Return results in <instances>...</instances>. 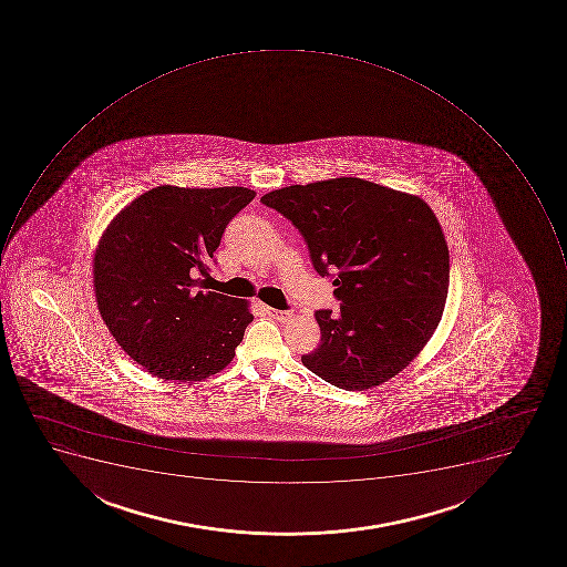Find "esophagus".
I'll return each mask as SVG.
<instances>
[{
  "instance_id": "34e87169",
  "label": "esophagus",
  "mask_w": 567,
  "mask_h": 567,
  "mask_svg": "<svg viewBox=\"0 0 567 567\" xmlns=\"http://www.w3.org/2000/svg\"><path fill=\"white\" fill-rule=\"evenodd\" d=\"M264 312L271 316L272 319H277L280 322L289 321L290 317H292V312L290 310H277V308L264 307Z\"/></svg>"
}]
</instances>
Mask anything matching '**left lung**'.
<instances>
[{
  "mask_svg": "<svg viewBox=\"0 0 567 567\" xmlns=\"http://www.w3.org/2000/svg\"><path fill=\"white\" fill-rule=\"evenodd\" d=\"M260 202L298 228L340 301V312L317 310L321 342L303 365L343 390L399 374L433 337L449 292V248L431 207L357 177L281 187Z\"/></svg>",
  "mask_w": 567,
  "mask_h": 567,
  "instance_id": "obj_1",
  "label": "left lung"
}]
</instances>
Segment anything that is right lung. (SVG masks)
I'll use <instances>...</instances> for the list:
<instances>
[{
  "label": "right lung",
  "mask_w": 567,
  "mask_h": 567,
  "mask_svg": "<svg viewBox=\"0 0 567 567\" xmlns=\"http://www.w3.org/2000/svg\"><path fill=\"white\" fill-rule=\"evenodd\" d=\"M254 198L248 187H154L99 243V312L118 346L161 380L200 381L225 369L254 321L245 299L207 290L228 221Z\"/></svg>",
  "instance_id": "add662e5"
}]
</instances>
